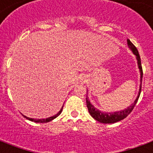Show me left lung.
Masks as SVG:
<instances>
[{"label":"left lung","instance_id":"left-lung-1","mask_svg":"<svg viewBox=\"0 0 153 153\" xmlns=\"http://www.w3.org/2000/svg\"><path fill=\"white\" fill-rule=\"evenodd\" d=\"M127 44H128L129 48H131L132 52H133V53L136 56L137 61H138V65H139V69H140V79H141L140 81H141V84H140L139 95H138L136 100H134V104H132V105H131L126 109H124V110H122V111L114 112V113H112V114L111 113H103V112L99 111L98 109H97L90 103V101L88 100V98H86L87 107H88L89 114H91V116L93 117L94 119H96L97 121L100 122V123H105V124L106 123H114L124 119L125 117H127L129 114L132 112L133 108H134V107L136 105L138 100H139V97H140V92H141V88H142V79H143V69H142V65H141V59H140V54H139V52H138V49L131 43L130 39H127Z\"/></svg>","mask_w":153,"mask_h":153}]
</instances>
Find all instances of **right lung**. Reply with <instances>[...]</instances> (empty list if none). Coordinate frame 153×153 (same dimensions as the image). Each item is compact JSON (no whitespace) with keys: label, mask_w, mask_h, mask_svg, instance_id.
<instances>
[{"label":"right lung","mask_w":153,"mask_h":153,"mask_svg":"<svg viewBox=\"0 0 153 153\" xmlns=\"http://www.w3.org/2000/svg\"><path fill=\"white\" fill-rule=\"evenodd\" d=\"M62 109H63V107L61 108V110H60V111L58 112L56 115H54V116H53V117H48V118H46V119H34V118H30V117H26V116H24V115H23V116H24V117H26L27 119L30 120V121H31V122H35V123H48V122H50V121H52V120H53L54 118H56V117H58L60 114H61V113H62Z\"/></svg>","instance_id":"right-lung-1"}]
</instances>
